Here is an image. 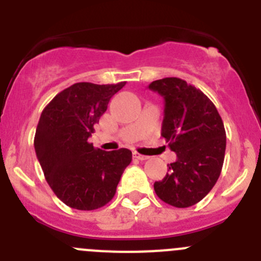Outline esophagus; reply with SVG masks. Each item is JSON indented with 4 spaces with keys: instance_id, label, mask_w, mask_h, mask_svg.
I'll list each match as a JSON object with an SVG mask.
<instances>
[{
    "instance_id": "obj_1",
    "label": "esophagus",
    "mask_w": 261,
    "mask_h": 261,
    "mask_svg": "<svg viewBox=\"0 0 261 261\" xmlns=\"http://www.w3.org/2000/svg\"><path fill=\"white\" fill-rule=\"evenodd\" d=\"M133 156H135V158H137V159H140V161H146V159H149V156L142 155V154L137 153V151H135V153H133Z\"/></svg>"
}]
</instances>
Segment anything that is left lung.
Instances as JSON below:
<instances>
[{
	"instance_id": "left-lung-1",
	"label": "left lung",
	"mask_w": 261,
	"mask_h": 261,
	"mask_svg": "<svg viewBox=\"0 0 261 261\" xmlns=\"http://www.w3.org/2000/svg\"><path fill=\"white\" fill-rule=\"evenodd\" d=\"M149 89L165 98L162 137L177 159L154 183L159 199L175 208L201 201L217 183L226 150V132L211 99L184 80L153 81Z\"/></svg>"
}]
</instances>
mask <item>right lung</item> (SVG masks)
<instances>
[{"mask_svg":"<svg viewBox=\"0 0 261 261\" xmlns=\"http://www.w3.org/2000/svg\"><path fill=\"white\" fill-rule=\"evenodd\" d=\"M125 82H78L45 106L34 146L45 180L64 204L78 211L102 208L114 199L132 151H105L89 142L108 102Z\"/></svg>","mask_w":261,"mask_h":261,"instance_id":"add662e5","label":"right lung"}]
</instances>
